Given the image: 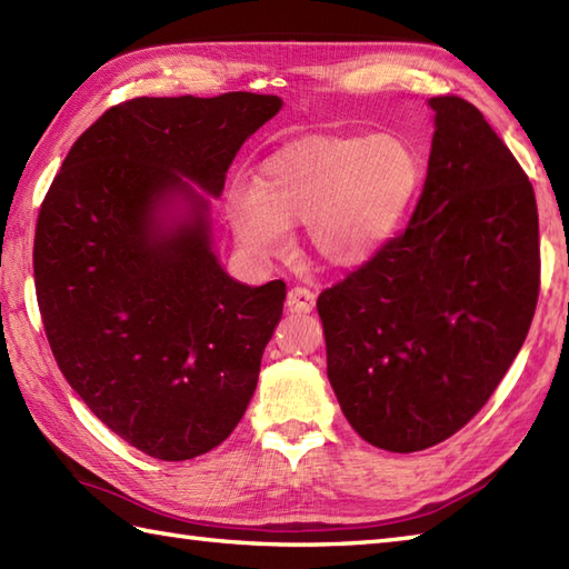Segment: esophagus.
I'll list each match as a JSON object with an SVG mask.
<instances>
[{"mask_svg":"<svg viewBox=\"0 0 569 569\" xmlns=\"http://www.w3.org/2000/svg\"><path fill=\"white\" fill-rule=\"evenodd\" d=\"M286 306L291 312H310L312 308H316V293H312L310 288L296 286V288H291V291H288Z\"/></svg>","mask_w":569,"mask_h":569,"instance_id":"esophagus-1","label":"esophagus"}]
</instances>
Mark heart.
Returning a JSON list of instances; mask_svg holds the SVG:
<instances>
[{
    "label": "heart",
    "mask_w": 569,
    "mask_h": 569,
    "mask_svg": "<svg viewBox=\"0 0 569 569\" xmlns=\"http://www.w3.org/2000/svg\"><path fill=\"white\" fill-rule=\"evenodd\" d=\"M422 188V159L398 134H310L276 149L251 186L227 196L237 241L259 259L288 251V229L306 224L325 261L357 266L403 224Z\"/></svg>",
    "instance_id": "heart-1"
}]
</instances>
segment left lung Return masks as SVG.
<instances>
[{"label":"left lung","instance_id":"1","mask_svg":"<svg viewBox=\"0 0 569 569\" xmlns=\"http://www.w3.org/2000/svg\"><path fill=\"white\" fill-rule=\"evenodd\" d=\"M403 234L318 296L328 379L359 438L418 452L497 391L536 316V192L475 104L440 94Z\"/></svg>","mask_w":569,"mask_h":569}]
</instances>
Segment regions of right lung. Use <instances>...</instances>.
Listing matches in <instances>:
<instances>
[{
    "label": "right lung",
    "mask_w": 569,
    "mask_h": 569,
    "mask_svg": "<svg viewBox=\"0 0 569 569\" xmlns=\"http://www.w3.org/2000/svg\"><path fill=\"white\" fill-rule=\"evenodd\" d=\"M273 94L134 98L72 143L33 237L43 330L66 381L107 428L166 462L224 442L257 389L286 283H237L210 249L208 202ZM178 191L191 220L163 226Z\"/></svg>",
    "instance_id": "obj_1"
}]
</instances>
